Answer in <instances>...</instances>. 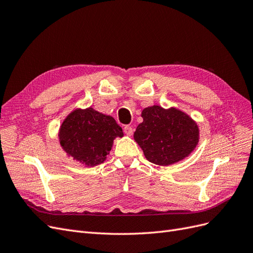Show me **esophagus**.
Masks as SVG:
<instances>
[{"label": "esophagus", "instance_id": "34e87169", "mask_svg": "<svg viewBox=\"0 0 253 253\" xmlns=\"http://www.w3.org/2000/svg\"><path fill=\"white\" fill-rule=\"evenodd\" d=\"M124 131L127 136H132V134H133V128H132L131 126H126L125 128H124Z\"/></svg>", "mask_w": 253, "mask_h": 253}]
</instances>
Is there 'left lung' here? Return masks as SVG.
<instances>
[{
    "mask_svg": "<svg viewBox=\"0 0 253 253\" xmlns=\"http://www.w3.org/2000/svg\"><path fill=\"white\" fill-rule=\"evenodd\" d=\"M143 121L134 139L150 163L170 166L188 157L200 141V129L188 114L176 108L152 105L141 112Z\"/></svg>",
    "mask_w": 253,
    "mask_h": 253,
    "instance_id": "left-lung-1",
    "label": "left lung"
}]
</instances>
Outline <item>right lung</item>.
Segmentation results:
<instances>
[{
  "label": "right lung",
  "mask_w": 253,
  "mask_h": 253,
  "mask_svg": "<svg viewBox=\"0 0 253 253\" xmlns=\"http://www.w3.org/2000/svg\"><path fill=\"white\" fill-rule=\"evenodd\" d=\"M58 137L68 157L86 167H95L104 162L114 139L124 137V132L110 115L87 108L76 109L68 114Z\"/></svg>",
  "instance_id": "add662e5"
}]
</instances>
